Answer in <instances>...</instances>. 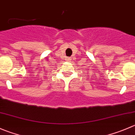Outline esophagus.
<instances>
[{"label": "esophagus", "mask_w": 135, "mask_h": 135, "mask_svg": "<svg viewBox=\"0 0 135 135\" xmlns=\"http://www.w3.org/2000/svg\"><path fill=\"white\" fill-rule=\"evenodd\" d=\"M70 58H68V60H70Z\"/></svg>", "instance_id": "obj_1"}]
</instances>
